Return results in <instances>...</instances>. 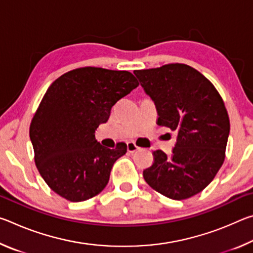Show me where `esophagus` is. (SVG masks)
I'll use <instances>...</instances> for the list:
<instances>
[{
    "instance_id": "1",
    "label": "esophagus",
    "mask_w": 253,
    "mask_h": 253,
    "mask_svg": "<svg viewBox=\"0 0 253 253\" xmlns=\"http://www.w3.org/2000/svg\"><path fill=\"white\" fill-rule=\"evenodd\" d=\"M139 149V147L134 142H128L127 143V151L129 153H135Z\"/></svg>"
}]
</instances>
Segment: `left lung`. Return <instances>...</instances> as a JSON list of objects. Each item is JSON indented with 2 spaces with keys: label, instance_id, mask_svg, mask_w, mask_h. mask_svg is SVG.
I'll use <instances>...</instances> for the list:
<instances>
[{
  "label": "left lung",
  "instance_id": "1",
  "mask_svg": "<svg viewBox=\"0 0 253 253\" xmlns=\"http://www.w3.org/2000/svg\"><path fill=\"white\" fill-rule=\"evenodd\" d=\"M134 74L155 102L157 125L177 132L172 155L153 152L144 179L166 198H192L213 181L224 162L230 132L224 101L211 81L184 63Z\"/></svg>",
  "mask_w": 253,
  "mask_h": 253
}]
</instances>
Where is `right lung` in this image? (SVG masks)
<instances>
[{
  "label": "right lung",
  "mask_w": 253,
  "mask_h": 253,
  "mask_svg": "<svg viewBox=\"0 0 253 253\" xmlns=\"http://www.w3.org/2000/svg\"><path fill=\"white\" fill-rule=\"evenodd\" d=\"M138 84L129 71L97 67L77 68L51 84L30 124V139L37 169L54 193L83 202L106 187L127 145L107 148L95 131Z\"/></svg>",
  "instance_id": "add662e5"
}]
</instances>
